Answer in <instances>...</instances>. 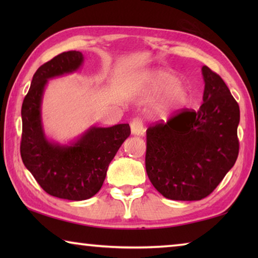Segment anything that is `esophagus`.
Returning <instances> with one entry per match:
<instances>
[{"instance_id": "obj_1", "label": "esophagus", "mask_w": 258, "mask_h": 258, "mask_svg": "<svg viewBox=\"0 0 258 258\" xmlns=\"http://www.w3.org/2000/svg\"><path fill=\"white\" fill-rule=\"evenodd\" d=\"M131 132L133 135H140L143 137L145 134V130H143V124L140 118H134L131 121Z\"/></svg>"}]
</instances>
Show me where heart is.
Returning a JSON list of instances; mask_svg holds the SVG:
<instances>
[{
	"instance_id": "heart-1",
	"label": "heart",
	"mask_w": 258,
	"mask_h": 258,
	"mask_svg": "<svg viewBox=\"0 0 258 258\" xmlns=\"http://www.w3.org/2000/svg\"><path fill=\"white\" fill-rule=\"evenodd\" d=\"M145 90L148 95L160 93L150 107L151 116L159 120H166L173 116L185 103L189 95L187 87L177 81L175 74L166 69L147 73Z\"/></svg>"
}]
</instances>
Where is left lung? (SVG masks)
<instances>
[{
	"mask_svg": "<svg viewBox=\"0 0 258 258\" xmlns=\"http://www.w3.org/2000/svg\"><path fill=\"white\" fill-rule=\"evenodd\" d=\"M203 104L147 130L146 169L157 191L172 200H200L215 190L239 154V104L207 66Z\"/></svg>",
	"mask_w": 258,
	"mask_h": 258,
	"instance_id": "1",
	"label": "left lung"
}]
</instances>
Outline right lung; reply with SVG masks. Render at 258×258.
I'll use <instances>...</instances> for the list:
<instances>
[{"label": "right lung", "mask_w": 258, "mask_h": 258, "mask_svg": "<svg viewBox=\"0 0 258 258\" xmlns=\"http://www.w3.org/2000/svg\"><path fill=\"white\" fill-rule=\"evenodd\" d=\"M84 61L80 51L54 56L37 69L21 107L20 155L35 180L53 197L85 200L101 189L108 166L130 137L128 124L91 126L69 145L46 138L42 123V99L47 81L77 72Z\"/></svg>", "instance_id": "add662e5"}]
</instances>
